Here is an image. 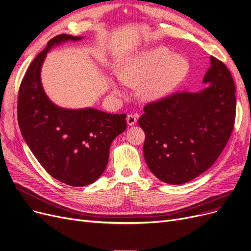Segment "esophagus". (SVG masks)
Instances as JSON below:
<instances>
[{
  "label": "esophagus",
  "instance_id": "obj_1",
  "mask_svg": "<svg viewBox=\"0 0 251 251\" xmlns=\"http://www.w3.org/2000/svg\"><path fill=\"white\" fill-rule=\"evenodd\" d=\"M138 117H139L138 114H127V116H126L127 126H134L138 121Z\"/></svg>",
  "mask_w": 251,
  "mask_h": 251
}]
</instances>
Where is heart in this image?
Listing matches in <instances>:
<instances>
[{"instance_id":"b5f03b06","label":"heart","mask_w":251,"mask_h":251,"mask_svg":"<svg viewBox=\"0 0 251 251\" xmlns=\"http://www.w3.org/2000/svg\"><path fill=\"white\" fill-rule=\"evenodd\" d=\"M188 72V62L183 56L173 55L166 48H156L126 57L117 75L127 85L140 84V96L154 101L172 92ZM113 93L122 95L124 89L119 82L111 84Z\"/></svg>"}]
</instances>
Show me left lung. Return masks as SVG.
<instances>
[{"mask_svg": "<svg viewBox=\"0 0 251 251\" xmlns=\"http://www.w3.org/2000/svg\"><path fill=\"white\" fill-rule=\"evenodd\" d=\"M199 92H176L144 108L139 126L146 134L143 153L161 181L182 184L207 171L232 134L236 98L227 67L210 57Z\"/></svg>", "mask_w": 251, "mask_h": 251, "instance_id": "8db88e82", "label": "left lung"}]
</instances>
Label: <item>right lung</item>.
<instances>
[{
    "label": "right lung",
    "mask_w": 251,
    "mask_h": 251,
    "mask_svg": "<svg viewBox=\"0 0 251 251\" xmlns=\"http://www.w3.org/2000/svg\"><path fill=\"white\" fill-rule=\"evenodd\" d=\"M83 36L51 38L26 71L18 97V123L24 141L50 175L72 186L96 181L108 163L112 141L126 128V114L92 107L57 106L43 90L41 68L48 52L61 43Z\"/></svg>",
    "instance_id": "obj_1"
}]
</instances>
